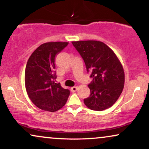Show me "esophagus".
I'll list each match as a JSON object with an SVG mask.
<instances>
[{
    "label": "esophagus",
    "mask_w": 149,
    "mask_h": 149,
    "mask_svg": "<svg viewBox=\"0 0 149 149\" xmlns=\"http://www.w3.org/2000/svg\"><path fill=\"white\" fill-rule=\"evenodd\" d=\"M77 90V87H72L70 88V91L72 92H75Z\"/></svg>",
    "instance_id": "1"
}]
</instances>
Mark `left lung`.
<instances>
[{
	"instance_id": "1",
	"label": "left lung",
	"mask_w": 149,
	"mask_h": 149,
	"mask_svg": "<svg viewBox=\"0 0 149 149\" xmlns=\"http://www.w3.org/2000/svg\"><path fill=\"white\" fill-rule=\"evenodd\" d=\"M84 60L87 72L93 79L88 85L90 95L84 99L87 107L101 111L112 107L122 93L125 74L115 53L97 40L72 42Z\"/></svg>"
}]
</instances>
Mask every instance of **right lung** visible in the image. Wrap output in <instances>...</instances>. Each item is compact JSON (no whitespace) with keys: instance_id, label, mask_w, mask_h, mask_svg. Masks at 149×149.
I'll return each instance as SVG.
<instances>
[{"instance_id":"1","label":"right lung","mask_w":149,"mask_h":149,"mask_svg":"<svg viewBox=\"0 0 149 149\" xmlns=\"http://www.w3.org/2000/svg\"><path fill=\"white\" fill-rule=\"evenodd\" d=\"M66 42H49L40 45L28 59L25 70V85L28 96L38 109L56 112L64 107L69 89L55 83V58L68 45Z\"/></svg>"}]
</instances>
